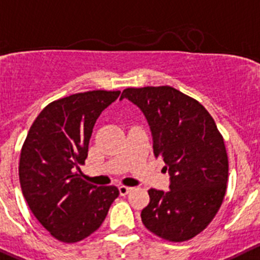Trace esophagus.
Listing matches in <instances>:
<instances>
[{
  "label": "esophagus",
  "mask_w": 260,
  "mask_h": 260,
  "mask_svg": "<svg viewBox=\"0 0 260 260\" xmlns=\"http://www.w3.org/2000/svg\"><path fill=\"white\" fill-rule=\"evenodd\" d=\"M132 190H133V187H130V186H123V185L118 186V191H120V194L122 195V197L127 195L128 192L132 191Z\"/></svg>",
  "instance_id": "1"
}]
</instances>
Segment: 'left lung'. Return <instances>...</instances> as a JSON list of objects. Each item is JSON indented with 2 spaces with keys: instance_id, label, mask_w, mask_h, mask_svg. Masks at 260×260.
Wrapping results in <instances>:
<instances>
[{
  "instance_id": "1",
  "label": "left lung",
  "mask_w": 260,
  "mask_h": 260,
  "mask_svg": "<svg viewBox=\"0 0 260 260\" xmlns=\"http://www.w3.org/2000/svg\"><path fill=\"white\" fill-rule=\"evenodd\" d=\"M128 100L144 113L153 152L169 171L170 190H148L144 226L174 243L192 239L218 212L227 189L229 159L213 117L198 101L172 86L127 88Z\"/></svg>"
}]
</instances>
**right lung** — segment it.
Masks as SVG:
<instances>
[{
	"label": "right lung",
	"instance_id": "obj_1",
	"mask_svg": "<svg viewBox=\"0 0 260 260\" xmlns=\"http://www.w3.org/2000/svg\"><path fill=\"white\" fill-rule=\"evenodd\" d=\"M121 91L91 90L49 103L30 126L19 163L23 195L39 223L62 243H78L100 229L116 186L80 177L93 127Z\"/></svg>",
	"mask_w": 260,
	"mask_h": 260
}]
</instances>
